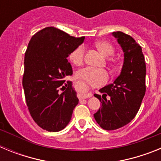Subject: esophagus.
Returning a JSON list of instances; mask_svg holds the SVG:
<instances>
[{"instance_id":"obj_1","label":"esophagus","mask_w":161,"mask_h":161,"mask_svg":"<svg viewBox=\"0 0 161 161\" xmlns=\"http://www.w3.org/2000/svg\"><path fill=\"white\" fill-rule=\"evenodd\" d=\"M92 93H86V94H84L83 96H82L81 99H85V98H88V97H92Z\"/></svg>"}]
</instances>
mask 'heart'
I'll list each match as a JSON object with an SVG mask.
<instances>
[{"instance_id": "b5f03b06", "label": "heart", "mask_w": 161, "mask_h": 161, "mask_svg": "<svg viewBox=\"0 0 161 161\" xmlns=\"http://www.w3.org/2000/svg\"><path fill=\"white\" fill-rule=\"evenodd\" d=\"M96 47L99 50V52L105 56H110L114 52L113 47L106 42H97L96 43ZM85 50V45L81 44V45L76 47L71 52V54L69 55V58L74 64H82ZM76 77L92 86H101L107 82L108 79H109V74H108L107 71L102 69V68L86 67V68L80 69L76 72Z\"/></svg>"}]
</instances>
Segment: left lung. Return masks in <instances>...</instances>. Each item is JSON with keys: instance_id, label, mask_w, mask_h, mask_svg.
<instances>
[{"instance_id": "obj_1", "label": "left lung", "mask_w": 161, "mask_h": 161, "mask_svg": "<svg viewBox=\"0 0 161 161\" xmlns=\"http://www.w3.org/2000/svg\"><path fill=\"white\" fill-rule=\"evenodd\" d=\"M123 52L120 75L112 84L94 94L102 102V107L93 114L99 126L106 130H116L128 124L136 117L145 95L146 64L142 47L132 37L123 32H113ZM110 96L109 98L106 97Z\"/></svg>"}]
</instances>
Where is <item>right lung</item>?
Listing matches in <instances>:
<instances>
[{"instance_id":"1","label":"right lung","mask_w":161,"mask_h":161,"mask_svg":"<svg viewBox=\"0 0 161 161\" xmlns=\"http://www.w3.org/2000/svg\"><path fill=\"white\" fill-rule=\"evenodd\" d=\"M85 40L55 27L34 35L24 59L22 86L31 117L41 128L56 132L66 127L79 102L72 85L59 93L64 78L72 74L68 55ZM63 89V88H62Z\"/></svg>"}]
</instances>
